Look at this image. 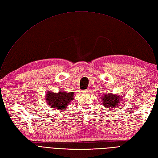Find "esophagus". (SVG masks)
I'll use <instances>...</instances> for the list:
<instances>
[{
	"instance_id": "1",
	"label": "esophagus",
	"mask_w": 158,
	"mask_h": 158,
	"mask_svg": "<svg viewBox=\"0 0 158 158\" xmlns=\"http://www.w3.org/2000/svg\"><path fill=\"white\" fill-rule=\"evenodd\" d=\"M89 92V89H85V90L82 91V93H83V94H88Z\"/></svg>"
}]
</instances>
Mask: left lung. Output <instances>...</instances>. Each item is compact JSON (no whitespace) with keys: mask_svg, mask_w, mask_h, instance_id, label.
<instances>
[{"mask_svg":"<svg viewBox=\"0 0 158 158\" xmlns=\"http://www.w3.org/2000/svg\"><path fill=\"white\" fill-rule=\"evenodd\" d=\"M122 97L120 95H114L111 93L106 94L102 97V103L106 108L113 109L117 107L120 105Z\"/></svg>","mask_w":158,"mask_h":158,"instance_id":"left-lung-1","label":"left lung"}]
</instances>
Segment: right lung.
<instances>
[{"instance_id":"1","label":"right lung","mask_w":158,"mask_h":158,"mask_svg":"<svg viewBox=\"0 0 158 158\" xmlns=\"http://www.w3.org/2000/svg\"><path fill=\"white\" fill-rule=\"evenodd\" d=\"M73 92L61 91L58 93L48 92L45 97L47 104L56 110H65L70 102L73 100Z\"/></svg>"}]
</instances>
